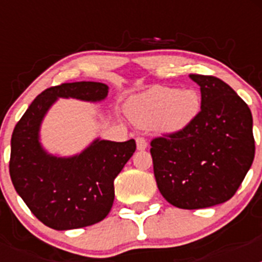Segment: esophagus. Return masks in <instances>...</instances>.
I'll list each match as a JSON object with an SVG mask.
<instances>
[{"instance_id": "1", "label": "esophagus", "mask_w": 262, "mask_h": 262, "mask_svg": "<svg viewBox=\"0 0 262 262\" xmlns=\"http://www.w3.org/2000/svg\"><path fill=\"white\" fill-rule=\"evenodd\" d=\"M147 147H148V143L145 142V139L136 138V148H138L139 151H144Z\"/></svg>"}]
</instances>
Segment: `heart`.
I'll list each match as a JSON object with an SVG mask.
<instances>
[{"label":"heart","instance_id":"1","mask_svg":"<svg viewBox=\"0 0 262 262\" xmlns=\"http://www.w3.org/2000/svg\"><path fill=\"white\" fill-rule=\"evenodd\" d=\"M200 110L201 96L196 90L169 86H154L127 103V114L136 126L154 128L163 135L182 133Z\"/></svg>","mask_w":262,"mask_h":262}]
</instances>
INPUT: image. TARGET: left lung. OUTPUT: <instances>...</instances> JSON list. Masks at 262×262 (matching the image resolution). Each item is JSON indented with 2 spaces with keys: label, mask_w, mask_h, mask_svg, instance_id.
Listing matches in <instances>:
<instances>
[{
  "label": "left lung",
  "mask_w": 262,
  "mask_h": 262,
  "mask_svg": "<svg viewBox=\"0 0 262 262\" xmlns=\"http://www.w3.org/2000/svg\"><path fill=\"white\" fill-rule=\"evenodd\" d=\"M201 111L182 133L154 139L151 155L161 195L178 209L211 207L232 198L254 159L248 105L224 81L190 75Z\"/></svg>",
  "instance_id": "8db88e82"
}]
</instances>
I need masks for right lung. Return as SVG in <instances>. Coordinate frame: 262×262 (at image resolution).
Returning <instances> with one entry per match:
<instances>
[{"mask_svg": "<svg viewBox=\"0 0 262 262\" xmlns=\"http://www.w3.org/2000/svg\"><path fill=\"white\" fill-rule=\"evenodd\" d=\"M108 86L80 81L50 88L39 94L11 135L10 177L18 195L43 224L57 231L92 226L110 212L114 180L136 149L135 140L96 138L81 152L60 156L40 140L41 123L59 98L103 102Z\"/></svg>", "mask_w": 262, "mask_h": 262, "instance_id": "add662e5", "label": "right lung"}]
</instances>
